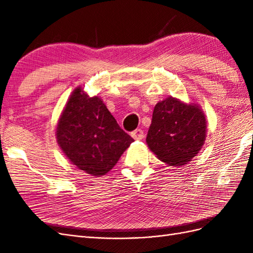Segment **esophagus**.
<instances>
[{"label": "esophagus", "mask_w": 253, "mask_h": 253, "mask_svg": "<svg viewBox=\"0 0 253 253\" xmlns=\"http://www.w3.org/2000/svg\"><path fill=\"white\" fill-rule=\"evenodd\" d=\"M131 136L133 137L135 140H141L143 138V131L140 128H137L131 133Z\"/></svg>", "instance_id": "34e87169"}]
</instances>
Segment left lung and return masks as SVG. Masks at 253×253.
I'll use <instances>...</instances> for the list:
<instances>
[{
	"label": "left lung",
	"mask_w": 253,
	"mask_h": 253,
	"mask_svg": "<svg viewBox=\"0 0 253 253\" xmlns=\"http://www.w3.org/2000/svg\"><path fill=\"white\" fill-rule=\"evenodd\" d=\"M206 133L207 121L200 105L169 97L155 105L147 143L162 162L181 167L200 152Z\"/></svg>",
	"instance_id": "obj_1"
}]
</instances>
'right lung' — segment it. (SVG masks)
<instances>
[{
    "label": "right lung",
    "instance_id": "1",
    "mask_svg": "<svg viewBox=\"0 0 253 253\" xmlns=\"http://www.w3.org/2000/svg\"><path fill=\"white\" fill-rule=\"evenodd\" d=\"M59 147L70 162L91 176L104 175L134 139L122 129L100 98L76 87L56 128Z\"/></svg>",
    "mask_w": 253,
    "mask_h": 253
}]
</instances>
